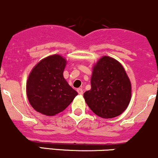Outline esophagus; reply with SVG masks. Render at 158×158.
<instances>
[{
	"mask_svg": "<svg viewBox=\"0 0 158 158\" xmlns=\"http://www.w3.org/2000/svg\"><path fill=\"white\" fill-rule=\"evenodd\" d=\"M77 93H78L79 94H81V95H82L83 93H84V91H83V89L82 88H78L77 90Z\"/></svg>",
	"mask_w": 158,
	"mask_h": 158,
	"instance_id": "obj_1",
	"label": "esophagus"
}]
</instances>
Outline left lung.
I'll return each mask as SVG.
<instances>
[{"label": "left lung", "instance_id": "1", "mask_svg": "<svg viewBox=\"0 0 158 158\" xmlns=\"http://www.w3.org/2000/svg\"><path fill=\"white\" fill-rule=\"evenodd\" d=\"M91 89L84 94L90 110L103 118L119 116L128 106L131 84L122 65L112 57L104 56L94 65Z\"/></svg>", "mask_w": 158, "mask_h": 158}]
</instances>
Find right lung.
Returning <instances> with one entry per match:
<instances>
[{"label":"right lung","instance_id":"1","mask_svg":"<svg viewBox=\"0 0 158 158\" xmlns=\"http://www.w3.org/2000/svg\"><path fill=\"white\" fill-rule=\"evenodd\" d=\"M66 60L58 55L40 60L27 82V95L33 108L48 116L63 111L77 95L64 78Z\"/></svg>","mask_w":158,"mask_h":158}]
</instances>
